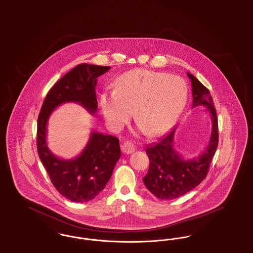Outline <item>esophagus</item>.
Instances as JSON below:
<instances>
[{
    "label": "esophagus",
    "instance_id": "34e87169",
    "mask_svg": "<svg viewBox=\"0 0 253 253\" xmlns=\"http://www.w3.org/2000/svg\"><path fill=\"white\" fill-rule=\"evenodd\" d=\"M134 150H135L134 145L132 144V142H130V141H126V142H124L123 144L121 145V151L124 154L130 155V154L134 152Z\"/></svg>",
    "mask_w": 253,
    "mask_h": 253
}]
</instances>
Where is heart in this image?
Returning <instances> with one entry per match:
<instances>
[{
    "instance_id": "obj_1",
    "label": "heart",
    "mask_w": 253,
    "mask_h": 253,
    "mask_svg": "<svg viewBox=\"0 0 253 253\" xmlns=\"http://www.w3.org/2000/svg\"><path fill=\"white\" fill-rule=\"evenodd\" d=\"M188 86L177 76L136 69L124 73L100 96L102 114L113 131L134 119L150 136L167 132L186 105Z\"/></svg>"
}]
</instances>
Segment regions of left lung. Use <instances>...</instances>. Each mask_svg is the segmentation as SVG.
I'll use <instances>...</instances> for the list:
<instances>
[{
	"label": "left lung",
	"instance_id": "obj_1",
	"mask_svg": "<svg viewBox=\"0 0 253 253\" xmlns=\"http://www.w3.org/2000/svg\"><path fill=\"white\" fill-rule=\"evenodd\" d=\"M187 75L193 88L192 108H207L211 118V133L204 152L193 158H184L173 146L177 125L158 142L147 146L146 154L150 159V166L143 183L151 193L162 200L178 198L204 180L218 146V121L212 97L193 75Z\"/></svg>",
	"mask_w": 253,
	"mask_h": 253
}]
</instances>
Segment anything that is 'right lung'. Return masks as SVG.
Instances as JSON below:
<instances>
[{"mask_svg": "<svg viewBox=\"0 0 253 253\" xmlns=\"http://www.w3.org/2000/svg\"><path fill=\"white\" fill-rule=\"evenodd\" d=\"M110 68L88 63L77 65L49 90L38 118L37 150L40 159L56 190L73 202H88L105 188L121 157L120 140L93 130L78 157L60 158L47 147L49 117L58 106L66 102H77L95 115L97 78Z\"/></svg>", "mask_w": 253, "mask_h": 253, "instance_id": "right-lung-1", "label": "right lung"}]
</instances>
